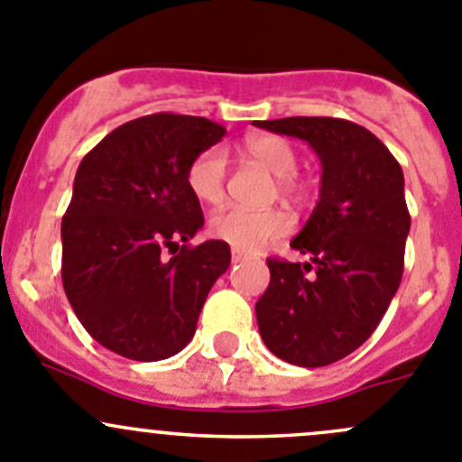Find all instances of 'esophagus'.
Segmentation results:
<instances>
[{
	"label": "esophagus",
	"mask_w": 462,
	"mask_h": 462,
	"mask_svg": "<svg viewBox=\"0 0 462 462\" xmlns=\"http://www.w3.org/2000/svg\"><path fill=\"white\" fill-rule=\"evenodd\" d=\"M244 262V254L239 253V250H232V263H239Z\"/></svg>",
	"instance_id": "1"
}]
</instances>
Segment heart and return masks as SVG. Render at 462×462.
I'll return each instance as SVG.
<instances>
[{
	"label": "heart",
	"instance_id": "1",
	"mask_svg": "<svg viewBox=\"0 0 462 462\" xmlns=\"http://www.w3.org/2000/svg\"><path fill=\"white\" fill-rule=\"evenodd\" d=\"M245 153L277 178L282 196H298L302 185L293 176L298 171V153L286 140L277 135H253L245 140ZM227 151L209 146L200 151L187 167V187L203 205H218L226 196ZM291 218L280 209H223L209 218V235L232 245L241 254H257L273 241L289 235Z\"/></svg>",
	"mask_w": 462,
	"mask_h": 462
}]
</instances>
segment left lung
I'll use <instances>...</instances> for the list:
<instances>
[{"label":"left lung","mask_w":462,"mask_h":462,"mask_svg":"<svg viewBox=\"0 0 462 462\" xmlns=\"http://www.w3.org/2000/svg\"><path fill=\"white\" fill-rule=\"evenodd\" d=\"M257 126L304 140L322 164L320 199L291 241L307 262L266 259L271 284L254 304L273 355L320 368L364 345L400 289L411 230L404 173L379 137L347 119L286 117Z\"/></svg>","instance_id":"left-lung-1"}]
</instances>
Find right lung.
<instances>
[{
	"mask_svg": "<svg viewBox=\"0 0 462 462\" xmlns=\"http://www.w3.org/2000/svg\"><path fill=\"white\" fill-rule=\"evenodd\" d=\"M223 135L209 119L158 112L115 128L79 164L60 227L62 286L80 325L115 355H178L230 266L223 241L187 244L205 223L187 167Z\"/></svg>",
	"mask_w": 462,
	"mask_h": 462,
	"instance_id": "1",
	"label": "right lung"
}]
</instances>
